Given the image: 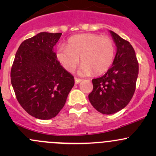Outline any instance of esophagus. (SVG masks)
I'll list each match as a JSON object with an SVG mask.
<instances>
[{
	"instance_id": "34e87169",
	"label": "esophagus",
	"mask_w": 156,
	"mask_h": 156,
	"mask_svg": "<svg viewBox=\"0 0 156 156\" xmlns=\"http://www.w3.org/2000/svg\"><path fill=\"white\" fill-rule=\"evenodd\" d=\"M82 81V79H80V78H75V84H79L80 82H81V81Z\"/></svg>"
}]
</instances>
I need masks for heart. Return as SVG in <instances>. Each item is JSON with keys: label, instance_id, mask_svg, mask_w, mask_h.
<instances>
[{"label": "heart", "instance_id": "1", "mask_svg": "<svg viewBox=\"0 0 156 156\" xmlns=\"http://www.w3.org/2000/svg\"><path fill=\"white\" fill-rule=\"evenodd\" d=\"M56 59L68 72H72L79 63L78 73L98 75L110 68L114 60L115 44L107 37L96 34H81L71 37L68 44L59 45L56 49Z\"/></svg>", "mask_w": 156, "mask_h": 156}]
</instances>
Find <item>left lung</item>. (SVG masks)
<instances>
[{
  "label": "left lung",
  "instance_id": "1",
  "mask_svg": "<svg viewBox=\"0 0 156 156\" xmlns=\"http://www.w3.org/2000/svg\"><path fill=\"white\" fill-rule=\"evenodd\" d=\"M117 48L112 65L102 77L92 80L93 90L88 96L91 105L100 112L111 115L129 103L136 89L139 64L130 43L109 31Z\"/></svg>",
  "mask_w": 156,
  "mask_h": 156
}]
</instances>
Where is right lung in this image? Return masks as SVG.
I'll list each match as a JSON object with an SVG mask.
<instances>
[{
	"mask_svg": "<svg viewBox=\"0 0 156 156\" xmlns=\"http://www.w3.org/2000/svg\"><path fill=\"white\" fill-rule=\"evenodd\" d=\"M61 35L40 32L24 41L12 63L11 84L17 100L36 119L54 118L75 84L74 77L60 65L53 51Z\"/></svg>",
	"mask_w": 156,
	"mask_h": 156,
	"instance_id": "add662e5",
	"label": "right lung"
}]
</instances>
